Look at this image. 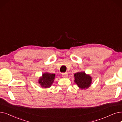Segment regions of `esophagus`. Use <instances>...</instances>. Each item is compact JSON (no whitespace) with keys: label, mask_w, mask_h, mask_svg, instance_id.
Segmentation results:
<instances>
[{"label":"esophagus","mask_w":122,"mask_h":122,"mask_svg":"<svg viewBox=\"0 0 122 122\" xmlns=\"http://www.w3.org/2000/svg\"><path fill=\"white\" fill-rule=\"evenodd\" d=\"M68 73H62V77L64 78H66L68 76Z\"/></svg>","instance_id":"esophagus-1"}]
</instances>
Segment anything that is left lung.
Segmentation results:
<instances>
[{"label":"left lung","mask_w":122,"mask_h":122,"mask_svg":"<svg viewBox=\"0 0 122 122\" xmlns=\"http://www.w3.org/2000/svg\"><path fill=\"white\" fill-rule=\"evenodd\" d=\"M74 82L80 89H87L91 86L92 77L86 74L85 72H80L74 74Z\"/></svg>","instance_id":"left-lung-1"}]
</instances>
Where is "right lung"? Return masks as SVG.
Wrapping results in <instances>:
<instances>
[{"mask_svg":"<svg viewBox=\"0 0 122 122\" xmlns=\"http://www.w3.org/2000/svg\"><path fill=\"white\" fill-rule=\"evenodd\" d=\"M55 74L45 73L42 74V77L39 78L38 83L42 88H48L51 87L54 81Z\"/></svg>","mask_w":122,"mask_h":122,"instance_id":"add662e5","label":"right lung"}]
</instances>
